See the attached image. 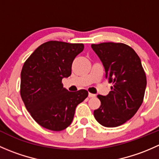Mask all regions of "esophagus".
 Instances as JSON below:
<instances>
[{"mask_svg": "<svg viewBox=\"0 0 159 159\" xmlns=\"http://www.w3.org/2000/svg\"><path fill=\"white\" fill-rule=\"evenodd\" d=\"M95 94H91V93H89V98H94V97H95Z\"/></svg>", "mask_w": 159, "mask_h": 159, "instance_id": "esophagus-1", "label": "esophagus"}]
</instances>
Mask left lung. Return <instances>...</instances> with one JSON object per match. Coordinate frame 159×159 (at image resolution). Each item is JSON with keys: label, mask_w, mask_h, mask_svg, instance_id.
Wrapping results in <instances>:
<instances>
[{"label": "left lung", "mask_w": 159, "mask_h": 159, "mask_svg": "<svg viewBox=\"0 0 159 159\" xmlns=\"http://www.w3.org/2000/svg\"><path fill=\"white\" fill-rule=\"evenodd\" d=\"M91 48L103 64L105 78L113 83L108 95H98L101 106L94 111V116L105 127H118L131 119L142 105L146 75L139 55L127 44L106 42Z\"/></svg>", "instance_id": "8db88e82"}]
</instances>
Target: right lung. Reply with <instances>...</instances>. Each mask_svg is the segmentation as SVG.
<instances>
[{
  "instance_id": "1",
  "label": "right lung",
  "mask_w": 159,
  "mask_h": 159,
  "mask_svg": "<svg viewBox=\"0 0 159 159\" xmlns=\"http://www.w3.org/2000/svg\"><path fill=\"white\" fill-rule=\"evenodd\" d=\"M83 44L50 41L40 45L25 62L20 73V96L38 124L59 131L71 124L77 105L89 95L63 88L61 81L71 74L74 59Z\"/></svg>"
}]
</instances>
